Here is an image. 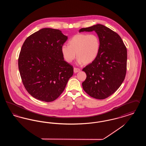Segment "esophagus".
<instances>
[{
    "mask_svg": "<svg viewBox=\"0 0 146 146\" xmlns=\"http://www.w3.org/2000/svg\"><path fill=\"white\" fill-rule=\"evenodd\" d=\"M80 70L79 68H76V67L74 68V72L75 73H78V72H80Z\"/></svg>",
    "mask_w": 146,
    "mask_h": 146,
    "instance_id": "obj_1",
    "label": "esophagus"
}]
</instances>
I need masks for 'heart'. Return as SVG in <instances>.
I'll return each instance as SVG.
<instances>
[{"label": "heart", "instance_id": "1", "mask_svg": "<svg viewBox=\"0 0 146 146\" xmlns=\"http://www.w3.org/2000/svg\"><path fill=\"white\" fill-rule=\"evenodd\" d=\"M100 49L98 37L94 34L79 33L74 35L68 42V46L63 45L61 53L64 60L72 62L76 57L79 63L88 64L97 57Z\"/></svg>", "mask_w": 146, "mask_h": 146}]
</instances>
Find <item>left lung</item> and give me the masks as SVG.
Instances as JSON below:
<instances>
[{"instance_id": "8db88e82", "label": "left lung", "mask_w": 146, "mask_h": 146, "mask_svg": "<svg viewBox=\"0 0 146 146\" xmlns=\"http://www.w3.org/2000/svg\"><path fill=\"white\" fill-rule=\"evenodd\" d=\"M95 31L100 42L96 58L83 69L86 78L82 86L91 97L103 100L118 90L125 79L127 67V50L121 37L102 25L97 24L81 32Z\"/></svg>"}]
</instances>
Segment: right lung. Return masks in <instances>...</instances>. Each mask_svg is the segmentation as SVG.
<instances>
[{
  "label": "right lung",
  "instance_id": "obj_1",
  "mask_svg": "<svg viewBox=\"0 0 146 146\" xmlns=\"http://www.w3.org/2000/svg\"><path fill=\"white\" fill-rule=\"evenodd\" d=\"M67 40L61 31L45 28L23 42L19 69L25 89L35 98L47 102L55 100L73 76V66L64 60L61 50Z\"/></svg>",
  "mask_w": 146,
  "mask_h": 146
}]
</instances>
